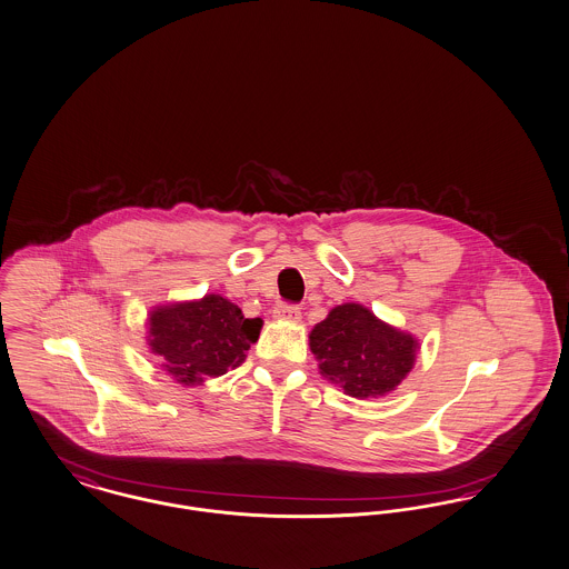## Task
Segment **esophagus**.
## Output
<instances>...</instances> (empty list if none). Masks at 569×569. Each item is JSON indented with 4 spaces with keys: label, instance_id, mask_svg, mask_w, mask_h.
<instances>
[{
    "label": "esophagus",
    "instance_id": "obj_1",
    "mask_svg": "<svg viewBox=\"0 0 569 569\" xmlns=\"http://www.w3.org/2000/svg\"><path fill=\"white\" fill-rule=\"evenodd\" d=\"M273 317L276 319H282V321H299L301 319V310L296 303H278L276 310H273Z\"/></svg>",
    "mask_w": 569,
    "mask_h": 569
}]
</instances>
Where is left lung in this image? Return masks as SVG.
<instances>
[{"label":"left lung","instance_id":"1","mask_svg":"<svg viewBox=\"0 0 569 569\" xmlns=\"http://www.w3.org/2000/svg\"><path fill=\"white\" fill-rule=\"evenodd\" d=\"M321 375L353 398L383 396L409 375L418 340L389 328L359 303L336 306L310 331Z\"/></svg>","mask_w":569,"mask_h":569}]
</instances>
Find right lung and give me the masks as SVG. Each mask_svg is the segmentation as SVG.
Masks as SVG:
<instances>
[{"mask_svg": "<svg viewBox=\"0 0 569 569\" xmlns=\"http://www.w3.org/2000/svg\"><path fill=\"white\" fill-rule=\"evenodd\" d=\"M261 326V319H246L220 296L162 306L150 317L151 353L180 383L194 386L238 368L259 340Z\"/></svg>", "mask_w": 569, "mask_h": 569, "instance_id": "right-lung-1", "label": "right lung"}]
</instances>
